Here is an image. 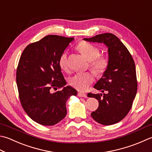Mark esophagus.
Returning a JSON list of instances; mask_svg holds the SVG:
<instances>
[{"label":"esophagus","mask_w":152,"mask_h":152,"mask_svg":"<svg viewBox=\"0 0 152 152\" xmlns=\"http://www.w3.org/2000/svg\"><path fill=\"white\" fill-rule=\"evenodd\" d=\"M78 96L79 97H87V95L84 93H82V92H78Z\"/></svg>","instance_id":"esophagus-1"}]
</instances>
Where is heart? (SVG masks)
Returning a JSON list of instances; mask_svg holds the SVG:
<instances>
[{
	"label": "heart",
	"instance_id": "1",
	"mask_svg": "<svg viewBox=\"0 0 152 152\" xmlns=\"http://www.w3.org/2000/svg\"><path fill=\"white\" fill-rule=\"evenodd\" d=\"M81 54L90 61V67L97 76H102L108 69L109 59L107 56L100 55V49L94 44L82 41L77 45ZM58 65L62 70L68 69V56L66 53H63L58 59ZM94 74L90 72L77 73L69 78L70 84L79 91H86L93 84Z\"/></svg>",
	"mask_w": 152,
	"mask_h": 152
}]
</instances>
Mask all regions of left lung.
I'll return each instance as SVG.
<instances>
[{
	"instance_id": "1",
	"label": "left lung",
	"mask_w": 152,
	"mask_h": 152,
	"mask_svg": "<svg viewBox=\"0 0 152 152\" xmlns=\"http://www.w3.org/2000/svg\"><path fill=\"white\" fill-rule=\"evenodd\" d=\"M84 39L103 43L108 47V69L94 86L107 93L103 96L89 93L88 96L95 97L99 102L98 108L91 113L92 118L99 124L111 125L123 120L132 108L138 87L134 61L125 45L111 33Z\"/></svg>"
}]
</instances>
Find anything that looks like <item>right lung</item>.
Masks as SVG:
<instances>
[{"label":"right lung","mask_w":152,"mask_h":152,"mask_svg":"<svg viewBox=\"0 0 152 152\" xmlns=\"http://www.w3.org/2000/svg\"><path fill=\"white\" fill-rule=\"evenodd\" d=\"M73 37L47 35L27 46L16 70V84L22 107L33 121L45 126L55 125L66 115V102L77 91L66 82L58 59Z\"/></svg>","instance_id":"add662e5"}]
</instances>
